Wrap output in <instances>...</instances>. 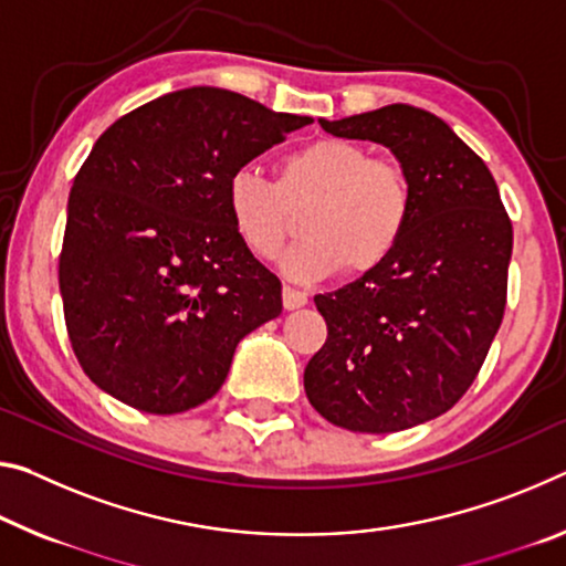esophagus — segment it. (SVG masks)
Returning <instances> with one entry per match:
<instances>
[{
    "label": "esophagus",
    "instance_id": "1",
    "mask_svg": "<svg viewBox=\"0 0 566 566\" xmlns=\"http://www.w3.org/2000/svg\"><path fill=\"white\" fill-rule=\"evenodd\" d=\"M282 302H284V310H300L307 304V294L302 290H294V286H284Z\"/></svg>",
    "mask_w": 566,
    "mask_h": 566
}]
</instances>
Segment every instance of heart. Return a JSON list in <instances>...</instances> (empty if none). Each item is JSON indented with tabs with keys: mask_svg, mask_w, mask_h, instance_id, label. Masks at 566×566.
Returning a JSON list of instances; mask_svg holds the SVG:
<instances>
[{
	"mask_svg": "<svg viewBox=\"0 0 566 566\" xmlns=\"http://www.w3.org/2000/svg\"><path fill=\"white\" fill-rule=\"evenodd\" d=\"M227 211L251 254L274 259L290 234V211L310 203L302 234L282 256L294 282H317L347 269L367 274L382 266L406 237L412 181L392 158H370L355 140L322 138L286 154L276 184L239 168L223 188Z\"/></svg>",
	"mask_w": 566,
	"mask_h": 566,
	"instance_id": "heart-1",
	"label": "heart"
}]
</instances>
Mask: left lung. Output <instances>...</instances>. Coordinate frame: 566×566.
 I'll return each mask as SVG.
<instances>
[{
	"mask_svg": "<svg viewBox=\"0 0 566 566\" xmlns=\"http://www.w3.org/2000/svg\"><path fill=\"white\" fill-rule=\"evenodd\" d=\"M319 125L388 148L412 213L388 262L315 297L327 343L304 390L329 423L396 433L443 416L476 380L504 319L514 231L491 170L438 115L396 103Z\"/></svg>",
	"mask_w": 566,
	"mask_h": 566,
	"instance_id": "obj_1",
	"label": "left lung"
}]
</instances>
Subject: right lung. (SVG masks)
I'll list each match as a JSON object with an SVG mask.
<instances>
[{"mask_svg": "<svg viewBox=\"0 0 566 566\" xmlns=\"http://www.w3.org/2000/svg\"><path fill=\"white\" fill-rule=\"evenodd\" d=\"M310 123L199 85L95 140L70 191L60 292L77 360L107 396L156 416L201 406L241 339L282 315V282L239 239L223 188Z\"/></svg>", "mask_w": 566, "mask_h": 566, "instance_id": "add662e5", "label": "right lung"}]
</instances>
